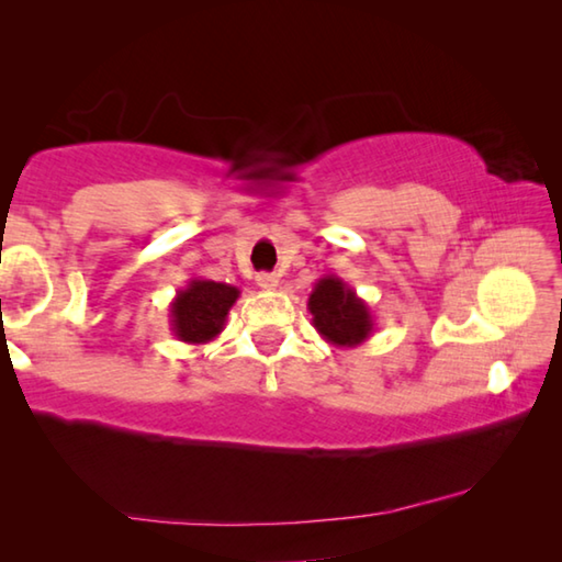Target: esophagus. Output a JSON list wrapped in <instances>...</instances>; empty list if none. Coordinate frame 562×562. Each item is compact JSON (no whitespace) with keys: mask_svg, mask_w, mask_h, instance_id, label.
Returning a JSON list of instances; mask_svg holds the SVG:
<instances>
[{"mask_svg":"<svg viewBox=\"0 0 562 562\" xmlns=\"http://www.w3.org/2000/svg\"><path fill=\"white\" fill-rule=\"evenodd\" d=\"M255 282H258L262 290H278L280 278H278V274H272V272H260L258 278H255Z\"/></svg>","mask_w":562,"mask_h":562,"instance_id":"34e87169","label":"esophagus"}]
</instances>
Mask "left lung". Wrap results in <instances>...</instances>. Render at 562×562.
I'll use <instances>...</instances> for the list:
<instances>
[{"label":"left lung","mask_w":562,"mask_h":562,"mask_svg":"<svg viewBox=\"0 0 562 562\" xmlns=\"http://www.w3.org/2000/svg\"><path fill=\"white\" fill-rule=\"evenodd\" d=\"M307 310L319 337L335 347H359L374 331L369 304L337 274H325L315 282Z\"/></svg>","instance_id":"left-lung-1"}]
</instances>
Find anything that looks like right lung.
Wrapping results in <instances>:
<instances>
[{
	"instance_id": "obj_1",
	"label": "right lung",
	"mask_w": 562,
	"mask_h": 562,
	"mask_svg": "<svg viewBox=\"0 0 562 562\" xmlns=\"http://www.w3.org/2000/svg\"><path fill=\"white\" fill-rule=\"evenodd\" d=\"M240 290L203 278L188 280L170 302V331L186 345H207L221 335Z\"/></svg>"
}]
</instances>
